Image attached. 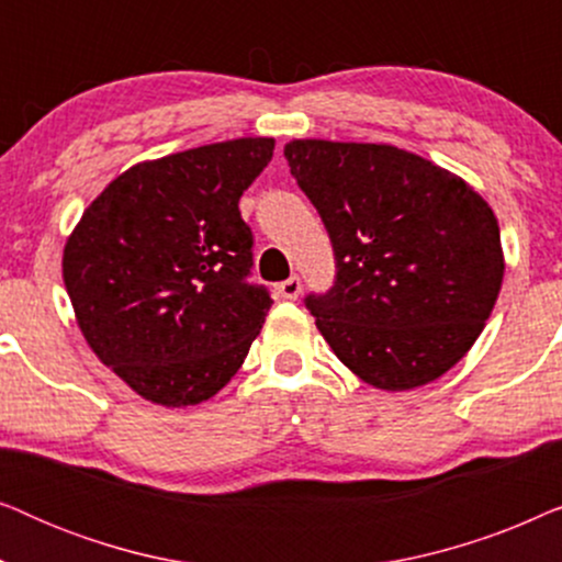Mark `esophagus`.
<instances>
[{"label":"esophagus","mask_w":562,"mask_h":562,"mask_svg":"<svg viewBox=\"0 0 562 562\" xmlns=\"http://www.w3.org/2000/svg\"><path fill=\"white\" fill-rule=\"evenodd\" d=\"M279 294L283 299H289V302H294V299H299V294H302V279H299V276H291V279L281 281Z\"/></svg>","instance_id":"1"}]
</instances>
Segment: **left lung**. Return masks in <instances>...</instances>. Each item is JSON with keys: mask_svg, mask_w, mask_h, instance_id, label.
I'll return each mask as SVG.
<instances>
[{"mask_svg": "<svg viewBox=\"0 0 562 562\" xmlns=\"http://www.w3.org/2000/svg\"><path fill=\"white\" fill-rule=\"evenodd\" d=\"M335 250V286L306 296L360 381L409 391L448 373L486 327L504 281L496 214L448 168L379 143L283 145Z\"/></svg>", "mask_w": 562, "mask_h": 562, "instance_id": "8db88e82", "label": "left lung"}]
</instances>
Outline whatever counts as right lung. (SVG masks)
<instances>
[{"label":"right lung","mask_w":562,"mask_h":562,"mask_svg":"<svg viewBox=\"0 0 562 562\" xmlns=\"http://www.w3.org/2000/svg\"><path fill=\"white\" fill-rule=\"evenodd\" d=\"M273 137H237L143 160L87 210L64 248V283L89 348L160 406L212 398L237 373L273 299L248 283L243 191Z\"/></svg>","instance_id":"right-lung-1"}]
</instances>
